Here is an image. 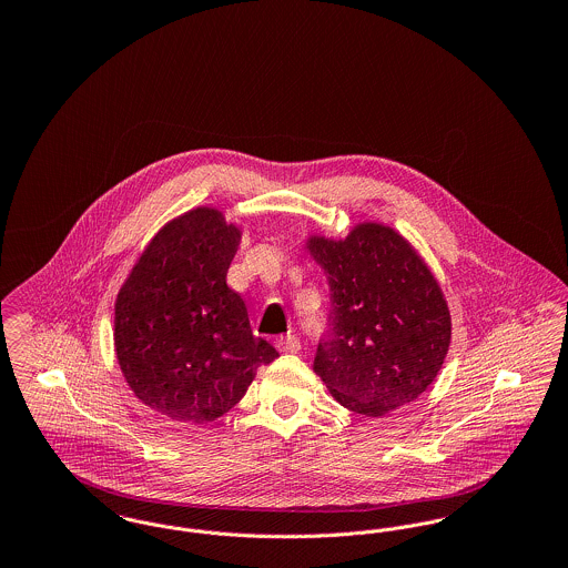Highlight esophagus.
Returning <instances> with one entry per match:
<instances>
[{
    "label": "esophagus",
    "mask_w": 568,
    "mask_h": 568,
    "mask_svg": "<svg viewBox=\"0 0 568 568\" xmlns=\"http://www.w3.org/2000/svg\"><path fill=\"white\" fill-rule=\"evenodd\" d=\"M276 349L283 353L300 352V338H297V336H294V334L281 336V338H276Z\"/></svg>",
    "instance_id": "1"
}]
</instances>
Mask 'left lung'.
Masks as SVG:
<instances>
[{"label": "left lung", "mask_w": 568, "mask_h": 568, "mask_svg": "<svg viewBox=\"0 0 568 568\" xmlns=\"http://www.w3.org/2000/svg\"><path fill=\"white\" fill-rule=\"evenodd\" d=\"M329 285L327 329L313 371L338 405L378 417L413 403L438 375L452 315L428 264L383 223H357L343 241L308 236Z\"/></svg>", "instance_id": "obj_1"}]
</instances>
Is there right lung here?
<instances>
[{
    "mask_svg": "<svg viewBox=\"0 0 568 568\" xmlns=\"http://www.w3.org/2000/svg\"><path fill=\"white\" fill-rule=\"evenodd\" d=\"M241 227L191 209L151 239L114 302V352L142 405L181 424H209L236 405L260 366L278 357L253 336L227 287Z\"/></svg>",
    "mask_w": 568,
    "mask_h": 568,
    "instance_id": "right-lung-1",
    "label": "right lung"
}]
</instances>
